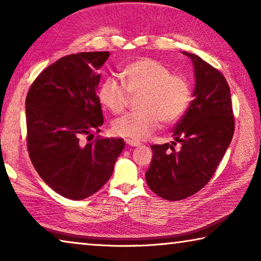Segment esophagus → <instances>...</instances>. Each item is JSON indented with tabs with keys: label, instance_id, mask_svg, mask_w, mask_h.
<instances>
[{
	"label": "esophagus",
	"instance_id": "34e87169",
	"mask_svg": "<svg viewBox=\"0 0 261 261\" xmlns=\"http://www.w3.org/2000/svg\"><path fill=\"white\" fill-rule=\"evenodd\" d=\"M125 143H126L127 145H129V146H132V147H138V146H140V143H139V141H137V140L126 139Z\"/></svg>",
	"mask_w": 261,
	"mask_h": 261
}]
</instances>
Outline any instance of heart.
Instances as JSON below:
<instances>
[{
    "instance_id": "b5f03b06",
    "label": "heart",
    "mask_w": 261,
    "mask_h": 261,
    "mask_svg": "<svg viewBox=\"0 0 261 261\" xmlns=\"http://www.w3.org/2000/svg\"><path fill=\"white\" fill-rule=\"evenodd\" d=\"M122 84L113 77L101 83L98 98L114 115L125 112L130 94H140L138 112L127 114L113 123L115 135L132 140H145L160 126L177 122L192 100V87L187 78L173 74L171 70L154 59L141 57L121 71Z\"/></svg>"
}]
</instances>
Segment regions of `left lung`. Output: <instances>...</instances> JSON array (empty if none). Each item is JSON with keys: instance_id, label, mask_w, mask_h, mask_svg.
Segmentation results:
<instances>
[{"instance_id": "8db88e82", "label": "left lung", "mask_w": 261, "mask_h": 261, "mask_svg": "<svg viewBox=\"0 0 261 261\" xmlns=\"http://www.w3.org/2000/svg\"><path fill=\"white\" fill-rule=\"evenodd\" d=\"M183 54L194 67V99L175 126L174 141L151 146L153 159L145 174L148 188L170 201L191 197L210 182L235 131L226 78L199 56Z\"/></svg>"}]
</instances>
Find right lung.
<instances>
[{
	"mask_svg": "<svg viewBox=\"0 0 261 261\" xmlns=\"http://www.w3.org/2000/svg\"><path fill=\"white\" fill-rule=\"evenodd\" d=\"M109 51L62 57L35 78L26 95V143L31 161L61 196L82 200L110 178L124 148L122 138L93 139L103 124L96 95L98 70Z\"/></svg>",
	"mask_w": 261,
	"mask_h": 261,
	"instance_id": "1",
	"label": "right lung"
}]
</instances>
